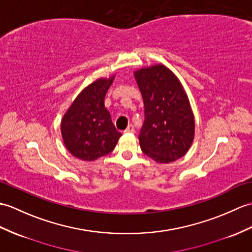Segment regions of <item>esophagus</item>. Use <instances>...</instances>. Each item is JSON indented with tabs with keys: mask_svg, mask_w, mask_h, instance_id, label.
<instances>
[{
	"mask_svg": "<svg viewBox=\"0 0 252 252\" xmlns=\"http://www.w3.org/2000/svg\"><path fill=\"white\" fill-rule=\"evenodd\" d=\"M125 132H126V133H134V132H135V130H134V126L131 125V126H128L126 128Z\"/></svg>",
	"mask_w": 252,
	"mask_h": 252,
	"instance_id": "esophagus-1",
	"label": "esophagus"
}]
</instances>
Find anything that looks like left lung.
Instances as JSON below:
<instances>
[{"instance_id":"left-lung-1","label":"left lung","mask_w":252,"mask_h":252,"mask_svg":"<svg viewBox=\"0 0 252 252\" xmlns=\"http://www.w3.org/2000/svg\"><path fill=\"white\" fill-rule=\"evenodd\" d=\"M134 75L145 107L138 136L143 153L159 163L184 157L194 136V117L179 80L161 64Z\"/></svg>"}]
</instances>
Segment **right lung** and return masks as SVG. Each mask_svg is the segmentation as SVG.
<instances>
[{
  "instance_id": "right-lung-1",
  "label": "right lung",
  "mask_w": 252,
  "mask_h": 252,
  "mask_svg": "<svg viewBox=\"0 0 252 252\" xmlns=\"http://www.w3.org/2000/svg\"><path fill=\"white\" fill-rule=\"evenodd\" d=\"M112 83L113 78L98 79L88 86L63 117L61 132L64 145L80 160L93 161L112 153L121 136L104 105Z\"/></svg>"
}]
</instances>
